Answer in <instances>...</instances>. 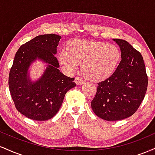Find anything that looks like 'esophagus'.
Returning <instances> with one entry per match:
<instances>
[{"instance_id":"34e87169","label":"esophagus","mask_w":155,"mask_h":155,"mask_svg":"<svg viewBox=\"0 0 155 155\" xmlns=\"http://www.w3.org/2000/svg\"><path fill=\"white\" fill-rule=\"evenodd\" d=\"M75 83L76 84V85H78V86H81V85H82L84 84V81L82 79H81V78L79 77H76L75 79Z\"/></svg>"}]
</instances>
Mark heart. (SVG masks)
Masks as SVG:
<instances>
[{
	"label": "heart",
	"mask_w": 155,
	"mask_h": 155,
	"mask_svg": "<svg viewBox=\"0 0 155 155\" xmlns=\"http://www.w3.org/2000/svg\"><path fill=\"white\" fill-rule=\"evenodd\" d=\"M121 52L116 45L99 41L74 39L58 55L60 65L72 74L81 64V74L89 81L100 82L114 74L120 61Z\"/></svg>",
	"instance_id": "1"
}]
</instances>
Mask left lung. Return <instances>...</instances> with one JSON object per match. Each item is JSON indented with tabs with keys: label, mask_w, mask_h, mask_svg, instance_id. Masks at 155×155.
Listing matches in <instances>:
<instances>
[{
	"label": "left lung",
	"mask_w": 155,
	"mask_h": 155,
	"mask_svg": "<svg viewBox=\"0 0 155 155\" xmlns=\"http://www.w3.org/2000/svg\"><path fill=\"white\" fill-rule=\"evenodd\" d=\"M121 51L116 71L97 84L91 107L97 117L107 121L124 120L139 107L147 90L148 77L142 55L128 42L113 38Z\"/></svg>",
	"instance_id": "8db88e82"
}]
</instances>
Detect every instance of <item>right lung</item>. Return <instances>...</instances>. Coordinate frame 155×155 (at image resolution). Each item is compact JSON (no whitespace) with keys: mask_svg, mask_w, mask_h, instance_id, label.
Returning a JSON list of instances; mask_svg holds the SVG:
<instances>
[{"mask_svg":"<svg viewBox=\"0 0 155 155\" xmlns=\"http://www.w3.org/2000/svg\"><path fill=\"white\" fill-rule=\"evenodd\" d=\"M60 35L45 34L21 46L16 53L8 76L9 91L17 111L28 118L45 121L52 118L63 104L66 92L76 87L74 78L58 69L57 54ZM39 59L47 68L38 80L32 82L29 68Z\"/></svg>","mask_w":155,"mask_h":155,"instance_id":"right-lung-1","label":"right lung"}]
</instances>
